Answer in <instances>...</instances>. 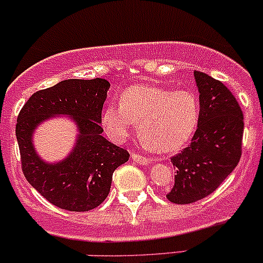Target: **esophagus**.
<instances>
[{"label": "esophagus", "mask_w": 263, "mask_h": 263, "mask_svg": "<svg viewBox=\"0 0 263 263\" xmlns=\"http://www.w3.org/2000/svg\"><path fill=\"white\" fill-rule=\"evenodd\" d=\"M131 159L135 161V163L140 164V165H144V166H146L151 163L150 159H147V158H145V156H141V155H139V154H135V153L131 154Z\"/></svg>", "instance_id": "1"}]
</instances>
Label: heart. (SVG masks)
Masks as SVG:
<instances>
[{
	"label": "heart",
	"instance_id": "heart-1",
	"mask_svg": "<svg viewBox=\"0 0 263 263\" xmlns=\"http://www.w3.org/2000/svg\"><path fill=\"white\" fill-rule=\"evenodd\" d=\"M139 123L145 146L174 153L190 142L200 122V100L192 90L135 85L124 90L119 104H110L102 116L105 134L123 142Z\"/></svg>",
	"mask_w": 263,
	"mask_h": 263
}]
</instances>
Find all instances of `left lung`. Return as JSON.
Listing matches in <instances>:
<instances>
[{"instance_id":"8db88e82","label":"left lung","mask_w":263,"mask_h":263,"mask_svg":"<svg viewBox=\"0 0 263 263\" xmlns=\"http://www.w3.org/2000/svg\"><path fill=\"white\" fill-rule=\"evenodd\" d=\"M200 122L192 142L171 159L176 168L171 202L185 205L211 195L238 165L245 122L237 99L221 81L195 71Z\"/></svg>"}]
</instances>
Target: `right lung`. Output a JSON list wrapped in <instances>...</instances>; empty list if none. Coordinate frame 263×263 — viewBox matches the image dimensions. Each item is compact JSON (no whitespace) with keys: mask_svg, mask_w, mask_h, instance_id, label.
Returning <instances> with one entry per match:
<instances>
[{"mask_svg":"<svg viewBox=\"0 0 263 263\" xmlns=\"http://www.w3.org/2000/svg\"><path fill=\"white\" fill-rule=\"evenodd\" d=\"M110 84L105 79H70L34 92L17 116L16 139L26 181L47 201L67 211H89L107 198L113 172L128 151L103 137L102 109ZM54 115H68L79 129L73 151L62 162L47 163L36 154L33 129Z\"/></svg>","mask_w":263,"mask_h":263,"instance_id":"add662e5","label":"right lung"}]
</instances>
